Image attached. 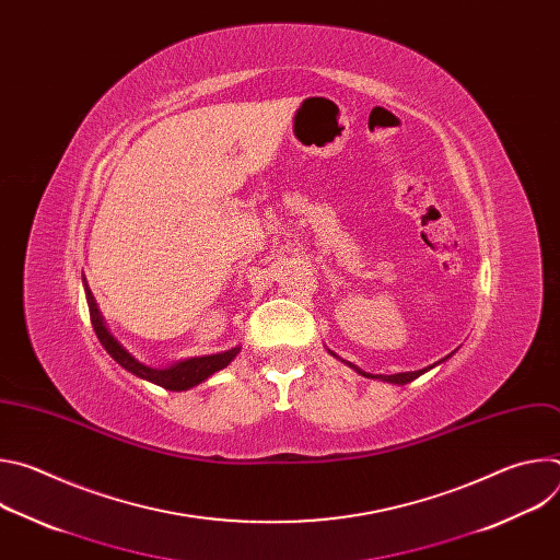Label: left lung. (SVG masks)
I'll use <instances>...</instances> for the list:
<instances>
[{
	"label": "left lung",
	"mask_w": 560,
	"mask_h": 560,
	"mask_svg": "<svg viewBox=\"0 0 560 560\" xmlns=\"http://www.w3.org/2000/svg\"><path fill=\"white\" fill-rule=\"evenodd\" d=\"M328 352H330V350H328ZM330 354H332V357H337L335 352H330ZM452 354H454V352H452ZM452 354H447V357H445V359H441L439 363L447 361ZM337 359H339V357H337ZM341 361H343V359H341ZM343 363H348L352 370H357V372H359L361 376H365V378H381V381H385V383H396V385H406V383H410V381L419 378L421 374H425L428 370H432L434 365H439V363H434V365H430V368H423V370H415V372H398V374H376V376H374V374H370V372H363L361 368H357V365H354V363H350V361H343Z\"/></svg>",
	"instance_id": "obj_1"
}]
</instances>
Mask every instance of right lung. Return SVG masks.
<instances>
[{
    "label": "right lung",
    "mask_w": 560,
    "mask_h": 560,
    "mask_svg": "<svg viewBox=\"0 0 560 560\" xmlns=\"http://www.w3.org/2000/svg\"><path fill=\"white\" fill-rule=\"evenodd\" d=\"M84 290H86V301H89V310H91V324H93V330L100 339V343L104 346V350L124 368L128 370L130 374L143 378V381H150L159 387H166V389H173V392H184V389H190L199 383H203L206 378H210L214 372L228 368L232 363V359L242 352V346H234L230 350H223V352H217V354H206V357H190V359H179L171 365H164V368H152V365H145L141 363L139 359H135L106 328L104 324V316L97 307V301L84 279Z\"/></svg>",
    "instance_id": "right-lung-1"
}]
</instances>
